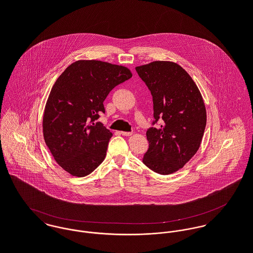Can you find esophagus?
Returning <instances> with one entry per match:
<instances>
[{
	"label": "esophagus",
	"instance_id": "34e87169",
	"mask_svg": "<svg viewBox=\"0 0 253 253\" xmlns=\"http://www.w3.org/2000/svg\"><path fill=\"white\" fill-rule=\"evenodd\" d=\"M121 134L124 136H130L132 134V132H126V131H121Z\"/></svg>",
	"mask_w": 253,
	"mask_h": 253
}]
</instances>
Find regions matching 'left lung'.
I'll return each instance as SVG.
<instances>
[{
	"mask_svg": "<svg viewBox=\"0 0 253 253\" xmlns=\"http://www.w3.org/2000/svg\"><path fill=\"white\" fill-rule=\"evenodd\" d=\"M153 97L155 126L147 129L149 148L143 164L167 175L177 171L197 153L202 142L207 111L190 75L176 63L154 61L135 68Z\"/></svg>",
	"mask_w": 253,
	"mask_h": 253,
	"instance_id": "obj_1",
	"label": "left lung"
}]
</instances>
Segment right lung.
Listing matches in <instances>:
<instances>
[{
	"label": "right lung",
	"mask_w": 253,
	"mask_h": 253,
	"mask_svg": "<svg viewBox=\"0 0 253 253\" xmlns=\"http://www.w3.org/2000/svg\"><path fill=\"white\" fill-rule=\"evenodd\" d=\"M131 76L124 66L79 60L54 83L44 108L43 138L56 163L70 174L84 177L103 162L113 134L94 122L105 113L109 92Z\"/></svg>",
	"instance_id": "1"
}]
</instances>
